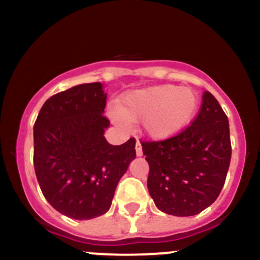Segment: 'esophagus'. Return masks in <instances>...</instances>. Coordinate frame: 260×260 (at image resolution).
I'll use <instances>...</instances> for the list:
<instances>
[{
	"label": "esophagus",
	"instance_id": "esophagus-1",
	"mask_svg": "<svg viewBox=\"0 0 260 260\" xmlns=\"http://www.w3.org/2000/svg\"><path fill=\"white\" fill-rule=\"evenodd\" d=\"M136 154H137L138 157H141L143 154V151H142V146H141L140 141H137L136 142Z\"/></svg>",
	"mask_w": 260,
	"mask_h": 260
}]
</instances>
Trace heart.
<instances>
[{
  "label": "heart",
  "mask_w": 260,
  "mask_h": 260,
  "mask_svg": "<svg viewBox=\"0 0 260 260\" xmlns=\"http://www.w3.org/2000/svg\"><path fill=\"white\" fill-rule=\"evenodd\" d=\"M199 104L198 94L190 88L172 84L147 86L123 94L111 118L122 128L142 120L146 136L164 141L179 136L192 123Z\"/></svg>",
  "instance_id": "heart-1"
}]
</instances>
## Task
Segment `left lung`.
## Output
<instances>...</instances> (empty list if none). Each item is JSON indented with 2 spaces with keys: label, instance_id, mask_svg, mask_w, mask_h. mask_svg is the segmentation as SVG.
Returning <instances> with one entry per match:
<instances>
[{
  "label": "left lung",
  "instance_id": "left-lung-1",
  "mask_svg": "<svg viewBox=\"0 0 260 260\" xmlns=\"http://www.w3.org/2000/svg\"><path fill=\"white\" fill-rule=\"evenodd\" d=\"M149 165L147 187L158 210L192 216L219 196L232 158L229 120L210 91L190 127L176 137L142 142Z\"/></svg>",
  "mask_w": 260,
  "mask_h": 260
}]
</instances>
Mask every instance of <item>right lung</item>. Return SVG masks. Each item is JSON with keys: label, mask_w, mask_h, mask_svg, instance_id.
I'll return each mask as SVG.
<instances>
[{"label": "right lung", "mask_w": 260, "mask_h": 260, "mask_svg": "<svg viewBox=\"0 0 260 260\" xmlns=\"http://www.w3.org/2000/svg\"><path fill=\"white\" fill-rule=\"evenodd\" d=\"M102 83L75 85L44 103L34 125V167L50 205L89 220L109 210L120 177L136 158V141L109 145Z\"/></svg>", "instance_id": "right-lung-1"}]
</instances>
